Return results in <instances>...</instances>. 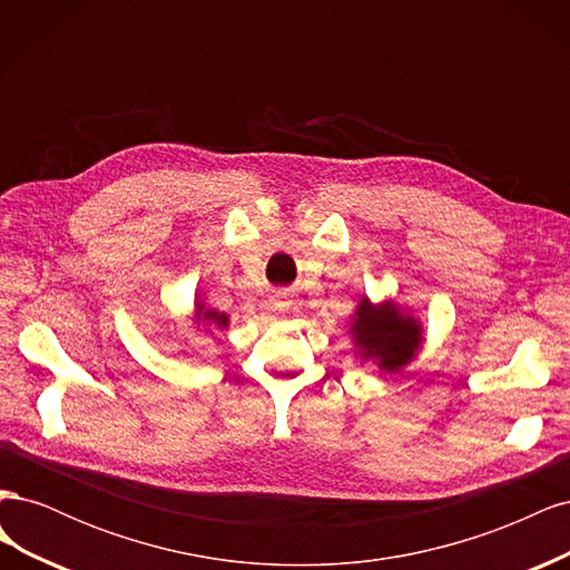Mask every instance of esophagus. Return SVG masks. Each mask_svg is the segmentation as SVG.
Listing matches in <instances>:
<instances>
[{"label": "esophagus", "instance_id": "34e87169", "mask_svg": "<svg viewBox=\"0 0 570 570\" xmlns=\"http://www.w3.org/2000/svg\"><path fill=\"white\" fill-rule=\"evenodd\" d=\"M289 306V302H285L283 297H278V299H273V308H278V312H285V308Z\"/></svg>", "mask_w": 570, "mask_h": 570}]
</instances>
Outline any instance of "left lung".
Listing matches in <instances>:
<instances>
[{
  "label": "left lung",
  "instance_id": "8db88e82",
  "mask_svg": "<svg viewBox=\"0 0 570 570\" xmlns=\"http://www.w3.org/2000/svg\"><path fill=\"white\" fill-rule=\"evenodd\" d=\"M354 323V337L358 347L366 350V356H375L381 361V368L396 371L402 368L413 356V350L419 347V325L413 318H402L396 308L383 304L373 308L366 302H361Z\"/></svg>",
  "mask_w": 570,
  "mask_h": 570
}]
</instances>
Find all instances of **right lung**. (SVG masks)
<instances>
[{
    "label": "right lung",
    "instance_id": "add662e5",
    "mask_svg": "<svg viewBox=\"0 0 570 570\" xmlns=\"http://www.w3.org/2000/svg\"><path fill=\"white\" fill-rule=\"evenodd\" d=\"M202 308H204V306L197 304V314H202ZM202 316L214 321V323H218V325H228V316H223V314H218V312H204Z\"/></svg>",
    "mask_w": 570,
    "mask_h": 570
}]
</instances>
